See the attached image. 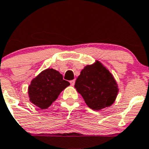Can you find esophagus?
Wrapping results in <instances>:
<instances>
[{
  "label": "esophagus",
  "instance_id": "1",
  "mask_svg": "<svg viewBox=\"0 0 149 149\" xmlns=\"http://www.w3.org/2000/svg\"><path fill=\"white\" fill-rule=\"evenodd\" d=\"M70 84H71L72 86H73L75 84V80H71V81H70Z\"/></svg>",
  "mask_w": 149,
  "mask_h": 149
}]
</instances>
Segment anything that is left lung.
<instances>
[{"label":"left lung","mask_w":149,"mask_h":149,"mask_svg":"<svg viewBox=\"0 0 149 149\" xmlns=\"http://www.w3.org/2000/svg\"><path fill=\"white\" fill-rule=\"evenodd\" d=\"M74 87L87 105L96 111L111 106L119 91L113 75L98 61L84 67Z\"/></svg>","instance_id":"left-lung-1"}]
</instances>
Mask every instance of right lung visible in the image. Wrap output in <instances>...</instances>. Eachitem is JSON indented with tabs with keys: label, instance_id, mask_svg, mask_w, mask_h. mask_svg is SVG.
Listing matches in <instances>:
<instances>
[{
	"label": "right lung",
	"instance_id": "right-lung-1",
	"mask_svg": "<svg viewBox=\"0 0 149 149\" xmlns=\"http://www.w3.org/2000/svg\"><path fill=\"white\" fill-rule=\"evenodd\" d=\"M70 85L61 73L53 68L43 70L34 78L28 87L29 101L41 109H46Z\"/></svg>",
	"mask_w": 149,
	"mask_h": 149
}]
</instances>
